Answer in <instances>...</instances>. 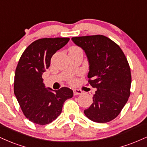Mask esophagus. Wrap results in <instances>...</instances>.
I'll list each match as a JSON object with an SVG mask.
<instances>
[{"label": "esophagus", "instance_id": "obj_1", "mask_svg": "<svg viewBox=\"0 0 147 147\" xmlns=\"http://www.w3.org/2000/svg\"><path fill=\"white\" fill-rule=\"evenodd\" d=\"M73 93H74V95H79L83 93V92H82V90H79V89H74Z\"/></svg>", "mask_w": 147, "mask_h": 147}]
</instances>
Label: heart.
<instances>
[{
    "label": "heart",
    "mask_w": 147,
    "mask_h": 147,
    "mask_svg": "<svg viewBox=\"0 0 147 147\" xmlns=\"http://www.w3.org/2000/svg\"><path fill=\"white\" fill-rule=\"evenodd\" d=\"M71 48L72 49H75V50H76V49H79V48H77V47H72Z\"/></svg>",
    "instance_id": "heart-1"
}]
</instances>
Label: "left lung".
<instances>
[{"instance_id": "1", "label": "left lung", "mask_w": 147, "mask_h": 147, "mask_svg": "<svg viewBox=\"0 0 147 147\" xmlns=\"http://www.w3.org/2000/svg\"><path fill=\"white\" fill-rule=\"evenodd\" d=\"M74 43L85 52L89 64V84L97 90L84 114L95 122L115 119L127 102L131 75L129 63L117 44L103 35L72 37Z\"/></svg>"}]
</instances>
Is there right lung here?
I'll return each instance as SVG.
<instances>
[{
  "mask_svg": "<svg viewBox=\"0 0 147 147\" xmlns=\"http://www.w3.org/2000/svg\"><path fill=\"white\" fill-rule=\"evenodd\" d=\"M69 38H44L32 43L23 52L14 76V91L25 116L39 125L48 124L62 111L73 91L67 87L58 90L45 88L42 75L50 67L52 55L68 43Z\"/></svg>",
  "mask_w": 147,
  "mask_h": 147,
  "instance_id": "obj_1",
  "label": "right lung"
}]
</instances>
